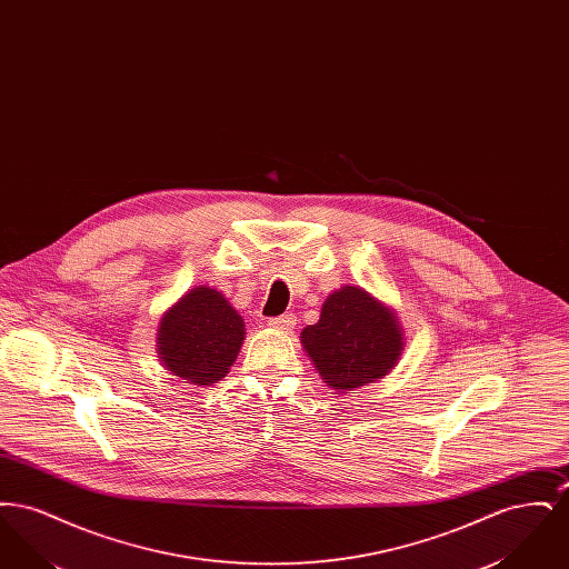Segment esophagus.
Wrapping results in <instances>:
<instances>
[{"instance_id": "esophagus-1", "label": "esophagus", "mask_w": 569, "mask_h": 569, "mask_svg": "<svg viewBox=\"0 0 569 569\" xmlns=\"http://www.w3.org/2000/svg\"><path fill=\"white\" fill-rule=\"evenodd\" d=\"M269 326H271L272 330H279V332H290L297 326V318L292 313L279 316V318H271Z\"/></svg>"}]
</instances>
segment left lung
I'll use <instances>...</instances> for the list:
<instances>
[{"mask_svg": "<svg viewBox=\"0 0 569 569\" xmlns=\"http://www.w3.org/2000/svg\"><path fill=\"white\" fill-rule=\"evenodd\" d=\"M300 346L330 390L348 392L388 376L406 337L390 305L350 283L328 295L320 320L302 328Z\"/></svg>", "mask_w": 569, "mask_h": 569, "instance_id": "8db88e82", "label": "left lung"}]
</instances>
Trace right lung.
Returning <instances> with one entry per match:
<instances>
[{
    "instance_id": "1",
    "label": "right lung",
    "mask_w": 569,
    "mask_h": 569,
    "mask_svg": "<svg viewBox=\"0 0 569 569\" xmlns=\"http://www.w3.org/2000/svg\"><path fill=\"white\" fill-rule=\"evenodd\" d=\"M163 369L191 386L226 378L244 341L239 311L211 286H196L163 311L158 326Z\"/></svg>"
}]
</instances>
